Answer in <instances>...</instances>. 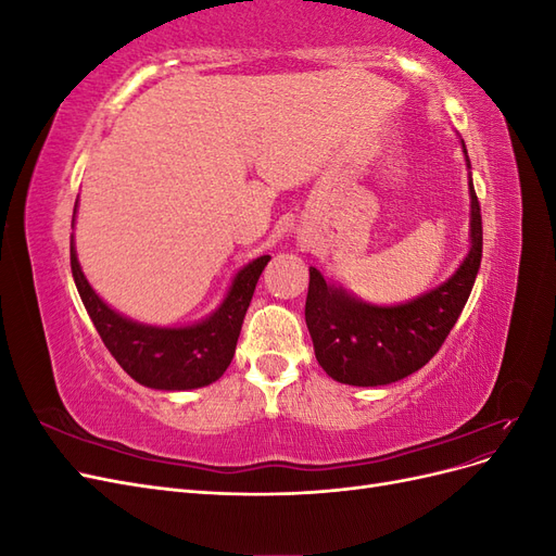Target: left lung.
<instances>
[{
    "label": "left lung",
    "mask_w": 556,
    "mask_h": 556,
    "mask_svg": "<svg viewBox=\"0 0 556 556\" xmlns=\"http://www.w3.org/2000/svg\"><path fill=\"white\" fill-rule=\"evenodd\" d=\"M462 150L468 169L470 245L450 278L401 304L378 306L325 280L315 266L308 268L306 325L317 364L336 382L380 387L408 378L439 352L459 319L482 260V217L464 141Z\"/></svg>",
    "instance_id": "left-lung-1"
}]
</instances>
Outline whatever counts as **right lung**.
<instances>
[{"instance_id": "add662e5", "label": "right lung", "mask_w": 556, "mask_h": 556, "mask_svg": "<svg viewBox=\"0 0 556 556\" xmlns=\"http://www.w3.org/2000/svg\"><path fill=\"white\" fill-rule=\"evenodd\" d=\"M76 211L78 201L74 206V223ZM268 260L271 257L262 255L241 266L233 274L220 304L206 317L192 325L160 327L137 323L117 313L94 292L80 268L72 233V276L92 325L115 362L125 368V374L160 392L199 390V387L213 384L227 371L252 292Z\"/></svg>"}]
</instances>
